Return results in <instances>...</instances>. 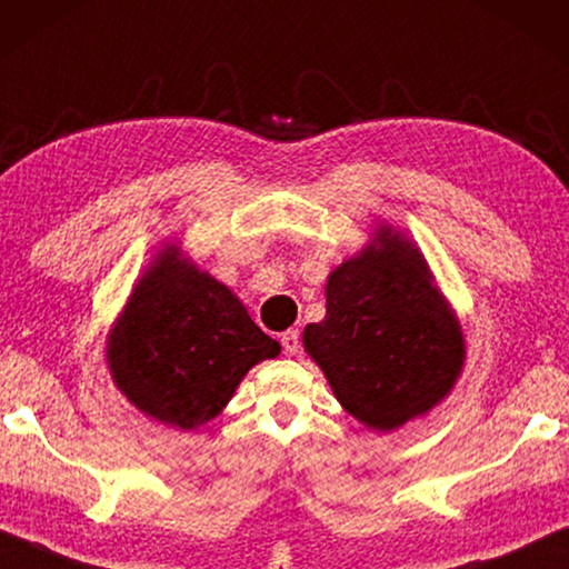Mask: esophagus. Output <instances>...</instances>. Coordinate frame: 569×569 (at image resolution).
Returning <instances> with one entry per match:
<instances>
[{"label": "esophagus", "mask_w": 569, "mask_h": 569, "mask_svg": "<svg viewBox=\"0 0 569 569\" xmlns=\"http://www.w3.org/2000/svg\"><path fill=\"white\" fill-rule=\"evenodd\" d=\"M281 345H283V352L288 355V358H291V355L299 352V347H301L299 332H296V329H288V332L281 335Z\"/></svg>", "instance_id": "esophagus-1"}]
</instances>
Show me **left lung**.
<instances>
[{"label":"left lung","instance_id":"obj_1","mask_svg":"<svg viewBox=\"0 0 569 569\" xmlns=\"http://www.w3.org/2000/svg\"><path fill=\"white\" fill-rule=\"evenodd\" d=\"M325 296L303 350L362 427L396 431L452 393L468 358L462 325L409 234L378 222L327 276Z\"/></svg>","mask_w":569,"mask_h":569}]
</instances>
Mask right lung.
<instances>
[{
  "label": "right lung",
  "instance_id": "obj_1",
  "mask_svg": "<svg viewBox=\"0 0 569 569\" xmlns=\"http://www.w3.org/2000/svg\"><path fill=\"white\" fill-rule=\"evenodd\" d=\"M281 355L242 301L166 242L134 281L107 335V370L152 421L193 431L222 413L262 360Z\"/></svg>",
  "mask_w": 569,
  "mask_h": 569
}]
</instances>
